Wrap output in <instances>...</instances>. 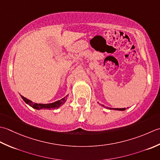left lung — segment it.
<instances>
[{
  "instance_id": "obj_1",
  "label": "left lung",
  "mask_w": 160,
  "mask_h": 160,
  "mask_svg": "<svg viewBox=\"0 0 160 160\" xmlns=\"http://www.w3.org/2000/svg\"><path fill=\"white\" fill-rule=\"evenodd\" d=\"M101 105V104H100ZM104 108H106L107 109H110V110H120V111H123V110H125L126 108H108V107H106V106H104L103 105H102Z\"/></svg>"
}]
</instances>
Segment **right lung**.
Instances as JSON below:
<instances>
[{"label": "right lung", "instance_id": "1", "mask_svg": "<svg viewBox=\"0 0 160 160\" xmlns=\"http://www.w3.org/2000/svg\"><path fill=\"white\" fill-rule=\"evenodd\" d=\"M68 94L63 97V99H61L58 101H57V102H53V103H34L32 102L31 100H29L27 98H25L23 96L21 95V98L23 99L24 102L28 104L29 106L33 108L36 110H41V109H47V110H51V109H57L58 108L61 107L65 102H66V100L68 99Z\"/></svg>", "mask_w": 160, "mask_h": 160}]
</instances>
